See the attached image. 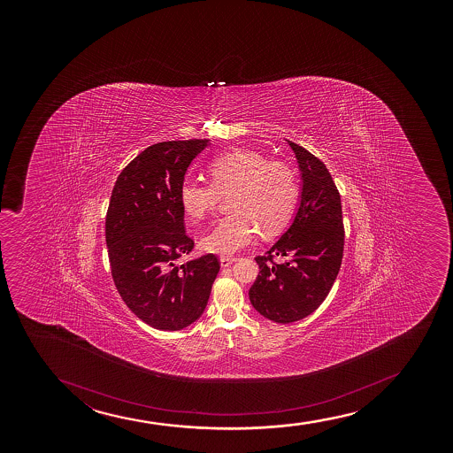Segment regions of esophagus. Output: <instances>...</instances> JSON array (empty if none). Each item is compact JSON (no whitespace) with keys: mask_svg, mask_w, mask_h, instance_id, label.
I'll list each match as a JSON object with an SVG mask.
<instances>
[{"mask_svg":"<svg viewBox=\"0 0 453 453\" xmlns=\"http://www.w3.org/2000/svg\"><path fill=\"white\" fill-rule=\"evenodd\" d=\"M234 261V257H220V265H222V267H228V265H233Z\"/></svg>","mask_w":453,"mask_h":453,"instance_id":"esophagus-1","label":"esophagus"}]
</instances>
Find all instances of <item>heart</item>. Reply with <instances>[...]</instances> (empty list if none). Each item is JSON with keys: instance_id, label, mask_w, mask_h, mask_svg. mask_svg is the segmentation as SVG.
Listing matches in <instances>:
<instances>
[{"instance_id": "obj_1", "label": "heart", "mask_w": 453, "mask_h": 453, "mask_svg": "<svg viewBox=\"0 0 453 453\" xmlns=\"http://www.w3.org/2000/svg\"><path fill=\"white\" fill-rule=\"evenodd\" d=\"M211 184L186 181L180 188L184 213L196 220L211 216L222 195L231 211L219 220L201 245L207 252L233 255L252 243L260 229L273 234L288 222L297 196L296 172L287 163L269 162L258 152L235 150L208 165Z\"/></svg>"}]
</instances>
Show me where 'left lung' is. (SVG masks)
Returning <instances> with one entry per match:
<instances>
[{"label": "left lung", "mask_w": 453, "mask_h": 453, "mask_svg": "<svg viewBox=\"0 0 453 453\" xmlns=\"http://www.w3.org/2000/svg\"><path fill=\"white\" fill-rule=\"evenodd\" d=\"M302 172L301 203L290 228L265 255L250 288L252 307L276 323L297 322L328 296L343 260L342 199L322 160L288 141Z\"/></svg>", "instance_id": "left-lung-1"}]
</instances>
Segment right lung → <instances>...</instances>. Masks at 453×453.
Returning <instances> with one entry per match:
<instances>
[{"mask_svg":"<svg viewBox=\"0 0 453 453\" xmlns=\"http://www.w3.org/2000/svg\"><path fill=\"white\" fill-rule=\"evenodd\" d=\"M207 143L148 146L120 172L105 216L116 288L137 318L162 331H180L201 318L220 269L214 254L177 265L195 246L184 226L180 188Z\"/></svg>","mask_w":453,"mask_h":453,"instance_id":"right-lung-1","label":"right lung"}]
</instances>
